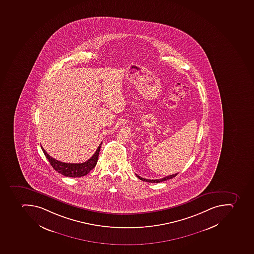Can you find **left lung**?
Masks as SVG:
<instances>
[{
  "label": "left lung",
  "instance_id": "obj_1",
  "mask_svg": "<svg viewBox=\"0 0 254 254\" xmlns=\"http://www.w3.org/2000/svg\"><path fill=\"white\" fill-rule=\"evenodd\" d=\"M179 173H177V174H175V175H169V176L165 177V178H163V179H152V180H150V179H143L142 177L138 176V175H136V176L138 177V179H140V180L143 181V182H146V183H160V182H163V181L167 180V179H173V178H175L177 175H178Z\"/></svg>",
  "mask_w": 254,
  "mask_h": 254
}]
</instances>
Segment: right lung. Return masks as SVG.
<instances>
[{
  "instance_id": "obj_1",
  "label": "right lung",
  "mask_w": 254,
  "mask_h": 254,
  "mask_svg": "<svg viewBox=\"0 0 254 254\" xmlns=\"http://www.w3.org/2000/svg\"><path fill=\"white\" fill-rule=\"evenodd\" d=\"M101 143L100 146H98L93 156L89 158L88 160L86 161L83 163H62L61 161L57 160L55 158L50 156L47 152L45 151V149H42L43 152L45 154L46 158H48L49 163L51 164L52 167L57 172L60 173L61 175H64L66 177H71V178H79V177L84 176L87 175L90 171L96 167L97 163L98 157L100 154V147H101Z\"/></svg>"
}]
</instances>
